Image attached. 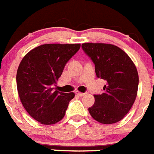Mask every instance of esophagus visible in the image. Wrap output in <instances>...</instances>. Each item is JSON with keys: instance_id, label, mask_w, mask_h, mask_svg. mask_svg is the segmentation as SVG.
<instances>
[{"instance_id": "esophagus-1", "label": "esophagus", "mask_w": 154, "mask_h": 154, "mask_svg": "<svg viewBox=\"0 0 154 154\" xmlns=\"http://www.w3.org/2000/svg\"><path fill=\"white\" fill-rule=\"evenodd\" d=\"M75 94H77V95H78V96L83 97V96H84V95H85L86 93H80V92H79V91H76Z\"/></svg>"}]
</instances>
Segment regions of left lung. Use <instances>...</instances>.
<instances>
[{
    "label": "left lung",
    "instance_id": "1",
    "mask_svg": "<svg viewBox=\"0 0 154 154\" xmlns=\"http://www.w3.org/2000/svg\"><path fill=\"white\" fill-rule=\"evenodd\" d=\"M81 47L95 65L97 77L106 82L103 94L94 95L95 102L88 108L89 113L101 124L117 123L127 114L137 97L139 77L135 65L113 44L85 43Z\"/></svg>",
    "mask_w": 154,
    "mask_h": 154
}]
</instances>
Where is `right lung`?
Segmentation results:
<instances>
[{
  "label": "right lung",
  "instance_id": "add662e5",
  "mask_svg": "<svg viewBox=\"0 0 154 154\" xmlns=\"http://www.w3.org/2000/svg\"><path fill=\"white\" fill-rule=\"evenodd\" d=\"M80 48V44H43L23 57L17 72V87L23 107L42 124H56L64 117L74 93H62L53 86Z\"/></svg>",
  "mask_w": 154,
  "mask_h": 154
}]
</instances>
